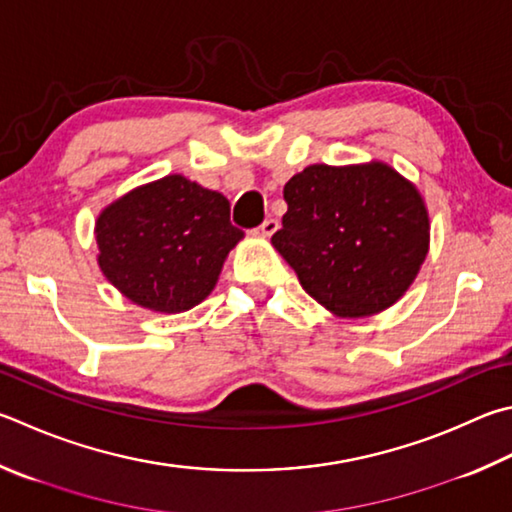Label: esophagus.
Segmentation results:
<instances>
[{"label":"esophagus","mask_w":512,"mask_h":512,"mask_svg":"<svg viewBox=\"0 0 512 512\" xmlns=\"http://www.w3.org/2000/svg\"><path fill=\"white\" fill-rule=\"evenodd\" d=\"M277 228H280V224H277V219H266L264 224L257 228V235L259 237H273L275 232H277Z\"/></svg>","instance_id":"esophagus-1"}]
</instances>
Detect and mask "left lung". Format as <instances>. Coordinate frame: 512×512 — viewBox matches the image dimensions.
<instances>
[{"instance_id":"left-lung-1","label":"left lung","mask_w":512,"mask_h":512,"mask_svg":"<svg viewBox=\"0 0 512 512\" xmlns=\"http://www.w3.org/2000/svg\"><path fill=\"white\" fill-rule=\"evenodd\" d=\"M284 201L271 244L336 318H369L394 306L430 250L423 194L389 163L309 165L288 179Z\"/></svg>"}]
</instances>
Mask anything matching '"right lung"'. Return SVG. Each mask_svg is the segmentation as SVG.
I'll return each mask as SVG.
<instances>
[{"label": "right lung", "instance_id": "add662e5", "mask_svg": "<svg viewBox=\"0 0 512 512\" xmlns=\"http://www.w3.org/2000/svg\"><path fill=\"white\" fill-rule=\"evenodd\" d=\"M98 266L129 302L154 313H183L217 286L244 232L230 203L183 174L138 185L96 219Z\"/></svg>", "mask_w": 512, "mask_h": 512}]
</instances>
